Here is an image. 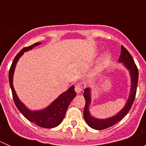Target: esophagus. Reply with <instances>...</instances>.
Masks as SVG:
<instances>
[{"instance_id":"34e87169","label":"esophagus","mask_w":146,"mask_h":146,"mask_svg":"<svg viewBox=\"0 0 146 146\" xmlns=\"http://www.w3.org/2000/svg\"><path fill=\"white\" fill-rule=\"evenodd\" d=\"M82 91V86L80 84H77L75 86V91L77 94H80Z\"/></svg>"}]
</instances>
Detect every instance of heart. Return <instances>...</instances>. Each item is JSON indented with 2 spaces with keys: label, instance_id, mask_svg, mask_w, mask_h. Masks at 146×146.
I'll return each instance as SVG.
<instances>
[{
  "label": "heart",
  "instance_id": "1",
  "mask_svg": "<svg viewBox=\"0 0 146 146\" xmlns=\"http://www.w3.org/2000/svg\"><path fill=\"white\" fill-rule=\"evenodd\" d=\"M110 58H111V56H110V54H108V53L104 54V57H103V60H104V64H106L107 62L109 61L110 59Z\"/></svg>",
  "mask_w": 146,
  "mask_h": 146
}]
</instances>
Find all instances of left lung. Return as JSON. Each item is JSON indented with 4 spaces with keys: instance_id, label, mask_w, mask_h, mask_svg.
<instances>
[{
    "instance_id": "obj_1",
    "label": "left lung",
    "mask_w": 146,
    "mask_h": 146,
    "mask_svg": "<svg viewBox=\"0 0 146 146\" xmlns=\"http://www.w3.org/2000/svg\"><path fill=\"white\" fill-rule=\"evenodd\" d=\"M118 62L122 63L125 68L128 69L129 72L130 77H131V88H130L129 96L125 106L117 114L112 117H110V118H104V119H99V118H96L92 116L90 113V110H89L91 103V88L88 87L84 90L83 96L86 99V105H85L83 115H84L85 121H86L88 125L94 129H104L109 128L110 126L118 123V121L123 118V117L128 113L129 110L131 109V105L133 104L134 100H135L137 91V82H138V69H137V66L135 65V61L131 57V55L123 46H121V55L118 59Z\"/></svg>"
}]
</instances>
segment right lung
Wrapping results in <instances>:
<instances>
[{
    "label": "right lung",
    "mask_w": 146,
    "mask_h": 146,
    "mask_svg": "<svg viewBox=\"0 0 146 146\" xmlns=\"http://www.w3.org/2000/svg\"><path fill=\"white\" fill-rule=\"evenodd\" d=\"M41 44H42L41 42H36L29 47H25L16 55L10 68L9 73V84L11 92H12L14 102L20 113L28 121L35 123L37 126L43 127V128L51 129L58 126L64 120L66 112L69 108L70 102L77 95L74 91V86H71L66 91L60 94L57 99H55L49 106H47L44 109L39 110H31L28 109L25 104L20 101L13 86V77H14L15 67L19 59L24 54V52H28V50H32L33 47Z\"/></svg>",
    "instance_id": "add662e5"
}]
</instances>
